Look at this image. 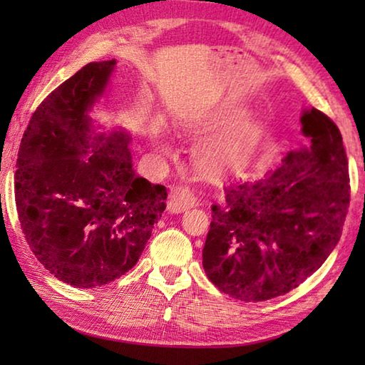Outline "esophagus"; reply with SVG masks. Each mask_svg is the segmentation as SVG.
<instances>
[{"mask_svg": "<svg viewBox=\"0 0 365 365\" xmlns=\"http://www.w3.org/2000/svg\"><path fill=\"white\" fill-rule=\"evenodd\" d=\"M196 205V197L188 187H183V185H177L170 190L169 200H168V209L169 212H183L187 209L193 207Z\"/></svg>", "mask_w": 365, "mask_h": 365, "instance_id": "obj_1", "label": "esophagus"}]
</instances>
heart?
Returning a JSON list of instances; mask_svg holds the SVG:
<instances>
[{"label": "heart", "instance_id": "b5f03b06", "mask_svg": "<svg viewBox=\"0 0 365 365\" xmlns=\"http://www.w3.org/2000/svg\"><path fill=\"white\" fill-rule=\"evenodd\" d=\"M219 128L221 130L209 137L195 153L197 168L207 175L224 174L237 163L248 141L251 122L242 117L240 108L224 104L185 123V130L193 135H205Z\"/></svg>", "mask_w": 365, "mask_h": 365}]
</instances>
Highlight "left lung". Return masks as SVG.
Returning a JSON list of instances; mask_svg holds the SVG:
<instances>
[{
	"label": "left lung",
	"mask_w": 365,
	"mask_h": 365,
	"mask_svg": "<svg viewBox=\"0 0 365 365\" xmlns=\"http://www.w3.org/2000/svg\"><path fill=\"white\" fill-rule=\"evenodd\" d=\"M307 145L255 182H233L212 205L202 267L222 293L265 301L299 287L341 237L349 170L339 128L322 110L301 117Z\"/></svg>",
	"instance_id": "left-lung-1"
}]
</instances>
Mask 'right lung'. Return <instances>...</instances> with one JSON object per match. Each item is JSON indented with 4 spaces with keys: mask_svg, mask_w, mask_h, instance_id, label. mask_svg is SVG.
I'll use <instances>...</instances> for the list:
<instances>
[{
    "mask_svg": "<svg viewBox=\"0 0 365 365\" xmlns=\"http://www.w3.org/2000/svg\"><path fill=\"white\" fill-rule=\"evenodd\" d=\"M115 61L90 63L53 90L30 119L17 154L22 233L46 270L77 288L114 282L137 264L168 191L132 169L125 132L100 135L86 110Z\"/></svg>",
    "mask_w": 365,
    "mask_h": 365,
    "instance_id": "1",
    "label": "right lung"
}]
</instances>
